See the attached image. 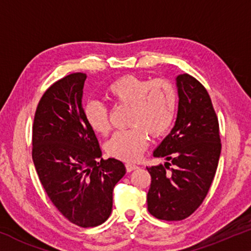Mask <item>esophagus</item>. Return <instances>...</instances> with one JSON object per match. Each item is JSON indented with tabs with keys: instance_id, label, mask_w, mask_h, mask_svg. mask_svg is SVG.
Listing matches in <instances>:
<instances>
[{
	"instance_id": "esophagus-1",
	"label": "esophagus",
	"mask_w": 251,
	"mask_h": 251,
	"mask_svg": "<svg viewBox=\"0 0 251 251\" xmlns=\"http://www.w3.org/2000/svg\"><path fill=\"white\" fill-rule=\"evenodd\" d=\"M137 166L134 165V164H130V162H127L126 164V171L127 172H132L134 169H136Z\"/></svg>"
}]
</instances>
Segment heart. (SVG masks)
<instances>
[{"label": "heart", "mask_w": 251, "mask_h": 251, "mask_svg": "<svg viewBox=\"0 0 251 251\" xmlns=\"http://www.w3.org/2000/svg\"><path fill=\"white\" fill-rule=\"evenodd\" d=\"M107 95L116 104L130 105L129 125L119 130L105 144L111 157L135 161L149 144V134L164 135L171 128L177 109V92L166 78H143L133 75L116 79L107 87ZM87 126L98 135H108L111 129L109 110L103 103L91 101L84 107Z\"/></svg>", "instance_id": "b5f03b06"}]
</instances>
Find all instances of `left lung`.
<instances>
[{
	"label": "left lung",
	"instance_id": "8db88e82",
	"mask_svg": "<svg viewBox=\"0 0 251 251\" xmlns=\"http://www.w3.org/2000/svg\"><path fill=\"white\" fill-rule=\"evenodd\" d=\"M178 110L171 133L153 151L164 165L147 167L151 175L148 210L164 221H182L202 203L221 156L218 119L202 84L176 77Z\"/></svg>",
	"mask_w": 251,
	"mask_h": 251
}]
</instances>
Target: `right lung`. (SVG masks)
<instances>
[{
	"label": "right lung",
	"instance_id": "obj_1",
	"mask_svg": "<svg viewBox=\"0 0 251 251\" xmlns=\"http://www.w3.org/2000/svg\"><path fill=\"white\" fill-rule=\"evenodd\" d=\"M85 79L86 74H70L45 91L35 112L31 156L56 209L80 227H93L110 216L112 191L126 168L115 158H101L84 118Z\"/></svg>",
	"mask_w": 251,
	"mask_h": 251
}]
</instances>
